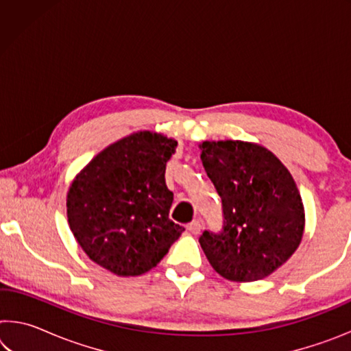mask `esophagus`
I'll use <instances>...</instances> for the list:
<instances>
[{
	"instance_id": "obj_1",
	"label": "esophagus",
	"mask_w": 351,
	"mask_h": 351,
	"mask_svg": "<svg viewBox=\"0 0 351 351\" xmlns=\"http://www.w3.org/2000/svg\"><path fill=\"white\" fill-rule=\"evenodd\" d=\"M187 229H189L190 234L198 235L199 230H201V223L198 221V219H195V221H192V223H190V224L187 226Z\"/></svg>"
}]
</instances>
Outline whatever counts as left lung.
Masks as SVG:
<instances>
[{
  "mask_svg": "<svg viewBox=\"0 0 351 351\" xmlns=\"http://www.w3.org/2000/svg\"><path fill=\"white\" fill-rule=\"evenodd\" d=\"M201 161L223 203V229L199 237L207 260L232 282L268 277L295 252L305 210L293 176L268 148L204 141Z\"/></svg>",
  "mask_w": 351,
  "mask_h": 351,
  "instance_id": "left-lung-1",
  "label": "left lung"
}]
</instances>
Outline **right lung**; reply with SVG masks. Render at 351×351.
I'll use <instances>...</instances> for the list:
<instances>
[{
  "label": "right lung",
  "mask_w": 351,
  "mask_h": 351,
  "mask_svg": "<svg viewBox=\"0 0 351 351\" xmlns=\"http://www.w3.org/2000/svg\"><path fill=\"white\" fill-rule=\"evenodd\" d=\"M176 145L161 133H133L94 156L71 184L69 228L88 257L112 274L150 271L182 234L169 218L173 193L164 176Z\"/></svg>",
  "instance_id": "right-lung-1"
}]
</instances>
